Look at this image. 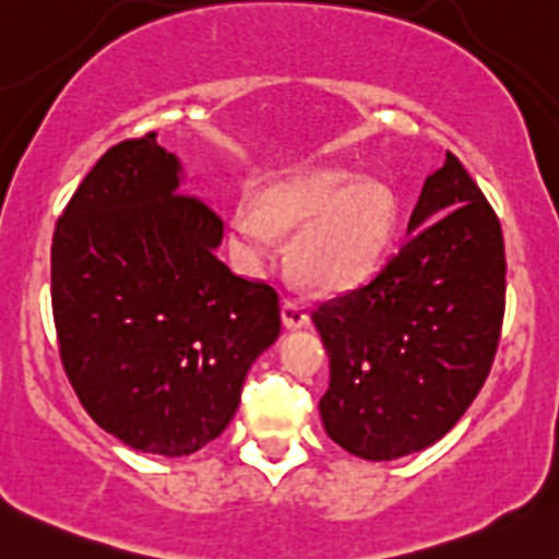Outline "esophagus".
I'll use <instances>...</instances> for the list:
<instances>
[{
    "instance_id": "esophagus-1",
    "label": "esophagus",
    "mask_w": 559,
    "mask_h": 559,
    "mask_svg": "<svg viewBox=\"0 0 559 559\" xmlns=\"http://www.w3.org/2000/svg\"><path fill=\"white\" fill-rule=\"evenodd\" d=\"M282 322H285L287 330H300L309 324V309H306L300 300H290L287 298L282 304Z\"/></svg>"
}]
</instances>
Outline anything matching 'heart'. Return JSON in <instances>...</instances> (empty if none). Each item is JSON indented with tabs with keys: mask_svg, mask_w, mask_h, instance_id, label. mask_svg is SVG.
<instances>
[{
	"mask_svg": "<svg viewBox=\"0 0 559 559\" xmlns=\"http://www.w3.org/2000/svg\"><path fill=\"white\" fill-rule=\"evenodd\" d=\"M396 198L374 179L311 168L242 200L231 216L237 248L248 266L263 269L277 246V229H300L293 263L319 287H348L367 277L396 229Z\"/></svg>",
	"mask_w": 559,
	"mask_h": 559,
	"instance_id": "obj_1",
	"label": "heart"
}]
</instances>
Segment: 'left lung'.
Returning a JSON list of instances; mask_svg holds the SVG:
<instances>
[{
    "instance_id": "left-lung-1",
    "label": "left lung",
    "mask_w": 559,
    "mask_h": 559,
    "mask_svg": "<svg viewBox=\"0 0 559 559\" xmlns=\"http://www.w3.org/2000/svg\"><path fill=\"white\" fill-rule=\"evenodd\" d=\"M504 274L497 213L447 153L425 179L404 246L311 313L330 356L319 415L332 441L391 462L447 436L491 372Z\"/></svg>"
}]
</instances>
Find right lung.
I'll return each instance as SVG.
<instances>
[{
    "label": "right lung",
    "mask_w": 559,
    "mask_h": 559,
    "mask_svg": "<svg viewBox=\"0 0 559 559\" xmlns=\"http://www.w3.org/2000/svg\"><path fill=\"white\" fill-rule=\"evenodd\" d=\"M179 185L155 134L118 142L52 237L62 369L99 428L160 456L222 436L282 328L277 290L218 261L222 216Z\"/></svg>",
    "instance_id": "add662e5"
}]
</instances>
